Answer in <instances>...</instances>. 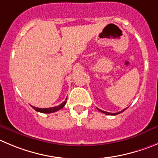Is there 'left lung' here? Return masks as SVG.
<instances>
[{"instance_id":"obj_1","label":"left lung","mask_w":158,"mask_h":158,"mask_svg":"<svg viewBox=\"0 0 158 158\" xmlns=\"http://www.w3.org/2000/svg\"><path fill=\"white\" fill-rule=\"evenodd\" d=\"M98 109V108H97ZM127 108H126V109H123V110H122L121 112H115V113H112V112H105V111H103V110H101V109H98V110L99 111V112H102V113H105V114H106V115H117V114H119V113H122V112H124V111L126 110V109H127Z\"/></svg>"}]
</instances>
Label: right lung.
I'll use <instances>...</instances> for the list:
<instances>
[{
	"label": "right lung",
	"mask_w": 158,
	"mask_h": 158,
	"mask_svg": "<svg viewBox=\"0 0 158 158\" xmlns=\"http://www.w3.org/2000/svg\"><path fill=\"white\" fill-rule=\"evenodd\" d=\"M66 102H67V100H65L64 102L61 103L60 105H59L58 106H56V107H52V108H48V109H41V108H37V107H35V106H31V107H32V109H35L36 112H43V113H52V112H56V111L60 110V109H61L62 108H64V106H65Z\"/></svg>",
	"instance_id": "1"
}]
</instances>
